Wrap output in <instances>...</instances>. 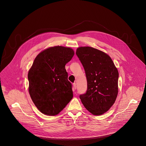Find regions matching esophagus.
I'll return each mask as SVG.
<instances>
[{"mask_svg": "<svg viewBox=\"0 0 146 146\" xmlns=\"http://www.w3.org/2000/svg\"><path fill=\"white\" fill-rule=\"evenodd\" d=\"M73 88H74V89H76V84L75 83H74L73 84Z\"/></svg>", "mask_w": 146, "mask_h": 146, "instance_id": "1", "label": "esophagus"}]
</instances>
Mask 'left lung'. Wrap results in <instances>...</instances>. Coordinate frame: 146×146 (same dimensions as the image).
I'll return each instance as SVG.
<instances>
[{"label": "left lung", "mask_w": 146, "mask_h": 146, "mask_svg": "<svg viewBox=\"0 0 146 146\" xmlns=\"http://www.w3.org/2000/svg\"><path fill=\"white\" fill-rule=\"evenodd\" d=\"M76 54L84 68L88 89L80 98L86 109L99 115L112 106L118 93L119 73L111 57L91 47H80Z\"/></svg>", "instance_id": "obj_1"}]
</instances>
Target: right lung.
Wrapping results in <instances>:
<instances>
[{
    "label": "right lung",
    "mask_w": 146,
    "mask_h": 146,
    "mask_svg": "<svg viewBox=\"0 0 146 146\" xmlns=\"http://www.w3.org/2000/svg\"><path fill=\"white\" fill-rule=\"evenodd\" d=\"M74 54L71 48L57 46L43 50L36 57L28 74L29 90L42 113L56 115L72 99V85L65 66Z\"/></svg>",
    "instance_id": "add662e5"
}]
</instances>
